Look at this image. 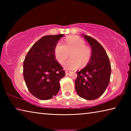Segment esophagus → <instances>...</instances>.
Instances as JSON below:
<instances>
[{
  "label": "esophagus",
  "instance_id": "1",
  "mask_svg": "<svg viewBox=\"0 0 131 131\" xmlns=\"http://www.w3.org/2000/svg\"><path fill=\"white\" fill-rule=\"evenodd\" d=\"M69 73H70V71H68V70L65 71V74L66 75H68Z\"/></svg>",
  "mask_w": 131,
  "mask_h": 131
}]
</instances>
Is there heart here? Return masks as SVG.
<instances>
[{
  "instance_id": "b5f03b06",
  "label": "heart",
  "mask_w": 131,
  "mask_h": 131,
  "mask_svg": "<svg viewBox=\"0 0 131 131\" xmlns=\"http://www.w3.org/2000/svg\"><path fill=\"white\" fill-rule=\"evenodd\" d=\"M71 52L72 58L62 63L66 70L76 69L80 65L85 66L91 57V51L86 46L85 42L77 36L68 37L65 40V45L58 42L55 47V57L59 63L67 58Z\"/></svg>"
}]
</instances>
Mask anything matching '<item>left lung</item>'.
<instances>
[{
  "mask_svg": "<svg viewBox=\"0 0 131 131\" xmlns=\"http://www.w3.org/2000/svg\"><path fill=\"white\" fill-rule=\"evenodd\" d=\"M82 36L91 47V57L87 65L79 72L75 80V90L79 96L87 100L100 97L109 84L111 65L102 46L87 35Z\"/></svg>",
  "mask_w": 131,
  "mask_h": 131,
  "instance_id": "8db88e82",
  "label": "left lung"
}]
</instances>
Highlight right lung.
I'll list each match as a JSON object with an SVG mask.
<instances>
[{
  "label": "right lung",
  "mask_w": 131,
  "mask_h": 131,
  "mask_svg": "<svg viewBox=\"0 0 131 131\" xmlns=\"http://www.w3.org/2000/svg\"><path fill=\"white\" fill-rule=\"evenodd\" d=\"M63 35H48L35 43L26 55L23 75L29 91L40 100H48L60 90L59 81L65 76L55 59L54 49Z\"/></svg>",
  "instance_id": "1"
}]
</instances>
